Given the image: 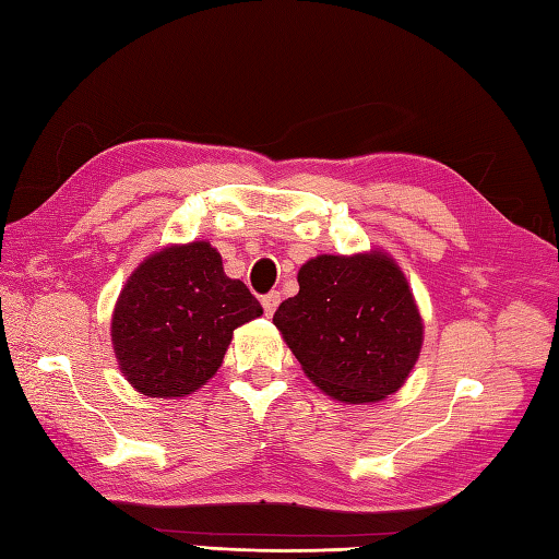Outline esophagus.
<instances>
[{
  "label": "esophagus",
  "instance_id": "obj_1",
  "mask_svg": "<svg viewBox=\"0 0 559 559\" xmlns=\"http://www.w3.org/2000/svg\"><path fill=\"white\" fill-rule=\"evenodd\" d=\"M278 305H281V293H269V295H264V298H261V307H264L266 317L276 312Z\"/></svg>",
  "mask_w": 559,
  "mask_h": 559
}]
</instances>
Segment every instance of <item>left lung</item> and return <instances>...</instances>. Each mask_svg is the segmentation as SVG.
I'll return each mask as SVG.
<instances>
[{
  "label": "left lung",
  "mask_w": 559,
  "mask_h": 559,
  "mask_svg": "<svg viewBox=\"0 0 559 559\" xmlns=\"http://www.w3.org/2000/svg\"><path fill=\"white\" fill-rule=\"evenodd\" d=\"M300 293L273 324L302 372L348 406L384 401L406 384L423 350V317L396 259L384 249L319 254L298 271Z\"/></svg>",
  "instance_id": "1"
}]
</instances>
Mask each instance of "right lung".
<instances>
[{"label":"right lung","mask_w":559,"mask_h":559,"mask_svg":"<svg viewBox=\"0 0 559 559\" xmlns=\"http://www.w3.org/2000/svg\"><path fill=\"white\" fill-rule=\"evenodd\" d=\"M264 314L206 240L165 245L127 278L110 319L117 365L139 394L180 399L218 372L233 331Z\"/></svg>","instance_id":"1"}]
</instances>
